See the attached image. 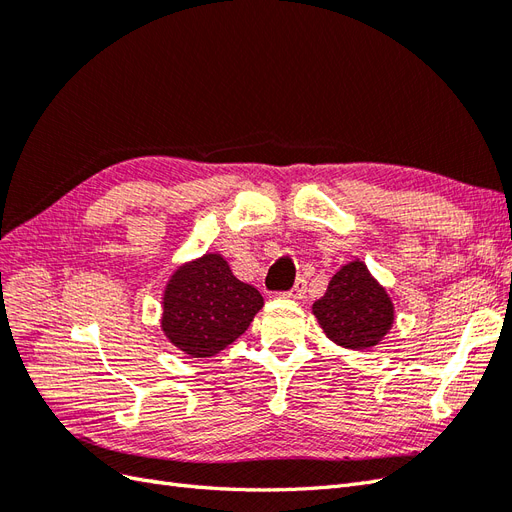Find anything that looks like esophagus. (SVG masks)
<instances>
[{
  "label": "esophagus",
  "instance_id": "1",
  "mask_svg": "<svg viewBox=\"0 0 512 512\" xmlns=\"http://www.w3.org/2000/svg\"><path fill=\"white\" fill-rule=\"evenodd\" d=\"M305 290H307V282H305V277H299V280L294 282L292 290L288 292V297H290V299H294V301H299V299H303V297H305Z\"/></svg>",
  "mask_w": 512,
  "mask_h": 512
}]
</instances>
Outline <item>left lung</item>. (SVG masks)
Wrapping results in <instances>:
<instances>
[{"label":"left lung","mask_w":512,"mask_h":512,"mask_svg":"<svg viewBox=\"0 0 512 512\" xmlns=\"http://www.w3.org/2000/svg\"><path fill=\"white\" fill-rule=\"evenodd\" d=\"M312 314L333 344L359 352L378 346L395 324L391 294L359 258L331 277Z\"/></svg>","instance_id":"1"}]
</instances>
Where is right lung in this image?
Instances as JSON below:
<instances>
[{
	"instance_id": "add662e5",
	"label": "right lung",
	"mask_w": 512,
	"mask_h": 512,
	"mask_svg": "<svg viewBox=\"0 0 512 512\" xmlns=\"http://www.w3.org/2000/svg\"><path fill=\"white\" fill-rule=\"evenodd\" d=\"M262 305V294L237 280L222 254L207 252L170 275L160 327L183 354L209 359L247 331Z\"/></svg>"
}]
</instances>
